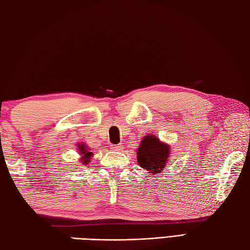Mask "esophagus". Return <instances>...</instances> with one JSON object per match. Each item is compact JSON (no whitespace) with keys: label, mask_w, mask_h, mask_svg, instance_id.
<instances>
[{"label":"esophagus","mask_w":250,"mask_h":250,"mask_svg":"<svg viewBox=\"0 0 250 250\" xmlns=\"http://www.w3.org/2000/svg\"><path fill=\"white\" fill-rule=\"evenodd\" d=\"M111 149H113L114 151H120V150H122V145H120V144L113 145L111 146Z\"/></svg>","instance_id":"obj_1"}]
</instances>
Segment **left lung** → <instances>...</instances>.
Returning a JSON list of instances; mask_svg holds the SVG:
<instances>
[{
  "instance_id": "obj_1",
  "label": "left lung",
  "mask_w": 250,
  "mask_h": 250,
  "mask_svg": "<svg viewBox=\"0 0 250 250\" xmlns=\"http://www.w3.org/2000/svg\"><path fill=\"white\" fill-rule=\"evenodd\" d=\"M169 146L155 135H146L137 149V163L147 175L161 173L169 157Z\"/></svg>"
}]
</instances>
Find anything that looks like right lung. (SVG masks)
Instances as JSON below:
<instances>
[{
    "instance_id": "1",
    "label": "right lung",
    "mask_w": 250,
    "mask_h": 250,
    "mask_svg": "<svg viewBox=\"0 0 250 250\" xmlns=\"http://www.w3.org/2000/svg\"><path fill=\"white\" fill-rule=\"evenodd\" d=\"M77 146H78V151H79V155L82 156L81 160L83 161V164H88L90 159L93 156V152L89 151L88 147L83 144H81V143H77Z\"/></svg>"
}]
</instances>
